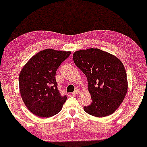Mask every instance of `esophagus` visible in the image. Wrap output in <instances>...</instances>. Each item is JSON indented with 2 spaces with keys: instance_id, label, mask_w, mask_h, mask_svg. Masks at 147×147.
<instances>
[{
  "instance_id": "34e87169",
  "label": "esophagus",
  "mask_w": 147,
  "mask_h": 147,
  "mask_svg": "<svg viewBox=\"0 0 147 147\" xmlns=\"http://www.w3.org/2000/svg\"><path fill=\"white\" fill-rule=\"evenodd\" d=\"M79 93H80V91H79V90H76L75 92H74L73 93H72V94L73 95H78V94H79Z\"/></svg>"
}]
</instances>
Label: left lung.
I'll return each instance as SVG.
<instances>
[{"label":"left lung","mask_w":147,"mask_h":147,"mask_svg":"<svg viewBox=\"0 0 147 147\" xmlns=\"http://www.w3.org/2000/svg\"><path fill=\"white\" fill-rule=\"evenodd\" d=\"M73 59L87 78L92 103L83 107L88 114L104 117L113 113L128 91L126 69L120 59L106 51L90 48L77 51Z\"/></svg>","instance_id":"1"}]
</instances>
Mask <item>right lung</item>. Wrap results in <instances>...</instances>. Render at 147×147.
Listing matches in <instances>:
<instances>
[{
  "label": "right lung",
  "mask_w": 147,
  "mask_h": 147,
  "mask_svg": "<svg viewBox=\"0 0 147 147\" xmlns=\"http://www.w3.org/2000/svg\"><path fill=\"white\" fill-rule=\"evenodd\" d=\"M71 54L46 49L31 57L19 76V92L26 108L40 117H51L61 111L67 97L57 89L55 74Z\"/></svg>",
  "instance_id": "add662e5"
}]
</instances>
